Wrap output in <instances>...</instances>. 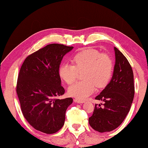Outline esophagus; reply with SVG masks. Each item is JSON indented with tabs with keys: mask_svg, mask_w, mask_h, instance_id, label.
<instances>
[{
	"mask_svg": "<svg viewBox=\"0 0 148 148\" xmlns=\"http://www.w3.org/2000/svg\"><path fill=\"white\" fill-rule=\"evenodd\" d=\"M74 102L77 103H84V100H80V99H74Z\"/></svg>",
	"mask_w": 148,
	"mask_h": 148,
	"instance_id": "esophagus-1",
	"label": "esophagus"
}]
</instances>
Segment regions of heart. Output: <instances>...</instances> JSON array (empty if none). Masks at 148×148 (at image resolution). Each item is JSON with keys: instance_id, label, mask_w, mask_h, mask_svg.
Instances as JSON below:
<instances>
[{"instance_id": "1", "label": "heart", "mask_w": 148, "mask_h": 148, "mask_svg": "<svg viewBox=\"0 0 148 148\" xmlns=\"http://www.w3.org/2000/svg\"><path fill=\"white\" fill-rule=\"evenodd\" d=\"M113 68V62L108 55L88 49L74 56L73 64L63 63L60 66L58 73L62 80L70 84L76 79L79 72H84V81L75 83L68 88L69 95L83 100L94 92L96 86L103 88L109 83Z\"/></svg>"}]
</instances>
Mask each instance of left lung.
<instances>
[{
    "instance_id": "8db88e82",
    "label": "left lung",
    "mask_w": 148,
    "mask_h": 148,
    "mask_svg": "<svg viewBox=\"0 0 148 148\" xmlns=\"http://www.w3.org/2000/svg\"><path fill=\"white\" fill-rule=\"evenodd\" d=\"M116 62L110 83L96 100L104 103L95 104L89 124L99 132H111L120 125L126 118L132 103L135 87L134 73L130 63L123 53L114 47Z\"/></svg>"
}]
</instances>
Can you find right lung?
<instances>
[{
  "label": "right lung",
  "instance_id": "obj_1",
  "mask_svg": "<svg viewBox=\"0 0 148 148\" xmlns=\"http://www.w3.org/2000/svg\"><path fill=\"white\" fill-rule=\"evenodd\" d=\"M72 46L50 44L29 55L19 72L16 93L23 115L36 130L47 134L64 126L72 98L58 99L65 90L58 71L64 56Z\"/></svg>",
  "mask_w": 148,
  "mask_h": 148
}]
</instances>
